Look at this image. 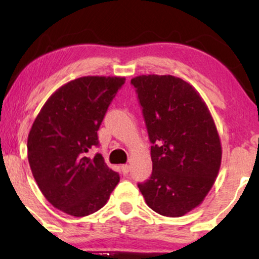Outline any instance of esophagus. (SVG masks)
<instances>
[{
    "label": "esophagus",
    "instance_id": "34e87169",
    "mask_svg": "<svg viewBox=\"0 0 259 259\" xmlns=\"http://www.w3.org/2000/svg\"><path fill=\"white\" fill-rule=\"evenodd\" d=\"M121 171H123L124 174H127L130 171V165H127V164H124V165H121Z\"/></svg>",
    "mask_w": 259,
    "mask_h": 259
}]
</instances>
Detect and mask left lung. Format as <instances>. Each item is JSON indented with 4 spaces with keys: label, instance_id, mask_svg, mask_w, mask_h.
Returning <instances> with one entry per match:
<instances>
[{
    "label": "left lung",
    "instance_id": "obj_1",
    "mask_svg": "<svg viewBox=\"0 0 259 259\" xmlns=\"http://www.w3.org/2000/svg\"><path fill=\"white\" fill-rule=\"evenodd\" d=\"M152 142V175L139 189L160 215L183 217L203 202L218 177L222 144L197 90L173 75L132 79Z\"/></svg>",
    "mask_w": 259,
    "mask_h": 259
}]
</instances>
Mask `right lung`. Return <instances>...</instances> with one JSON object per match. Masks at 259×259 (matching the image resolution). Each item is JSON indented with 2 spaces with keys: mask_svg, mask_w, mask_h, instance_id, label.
Returning a JSON list of instances; mask_svg holds the SVG:
<instances>
[{
  "mask_svg": "<svg viewBox=\"0 0 259 259\" xmlns=\"http://www.w3.org/2000/svg\"><path fill=\"white\" fill-rule=\"evenodd\" d=\"M124 76L89 75L57 89L38 112L28 135V159L38 189L53 207L73 217L101 209L119 183L97 153V130Z\"/></svg>",
  "mask_w": 259,
  "mask_h": 259,
  "instance_id": "1",
  "label": "right lung"
}]
</instances>
